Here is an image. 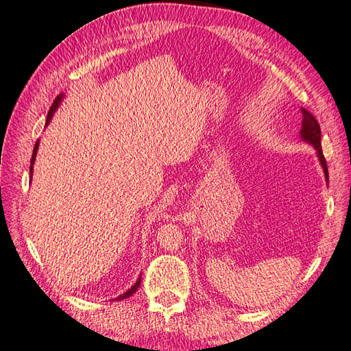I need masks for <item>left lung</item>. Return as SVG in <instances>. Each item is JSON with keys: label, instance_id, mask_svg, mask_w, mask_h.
<instances>
[{"label": "left lung", "instance_id": "obj_1", "mask_svg": "<svg viewBox=\"0 0 351 351\" xmlns=\"http://www.w3.org/2000/svg\"><path fill=\"white\" fill-rule=\"evenodd\" d=\"M302 114H303V121H302V130H300V136L302 139L307 143H311L316 152H317V158H319L321 165L324 168L325 177L328 178V167H326V161L325 156L322 154V146H321V127L319 123L316 121L315 117L304 108H302Z\"/></svg>", "mask_w": 351, "mask_h": 351}]
</instances>
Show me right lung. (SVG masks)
I'll list each match as a JSON object with an SVG mask.
<instances>
[{
  "mask_svg": "<svg viewBox=\"0 0 351 351\" xmlns=\"http://www.w3.org/2000/svg\"><path fill=\"white\" fill-rule=\"evenodd\" d=\"M62 98H64V93H60L58 97L56 98V101L52 102V105H51V108H49V111H48V117H47V125L49 124V121H51V119H52V115H54V112H56V110L58 108V105L61 104V101H62ZM38 146H39V142H36L35 143V147H34V155H32V159H30V176H32V173H34V162H35V158H36V152H38ZM139 285H141V277L137 278V281H136V284L132 287L130 290H127L124 294H121V295H119L117 297L115 300H123V299H127V297H130L133 293H136L137 291V289H139Z\"/></svg>",
  "mask_w": 351,
  "mask_h": 351,
  "instance_id": "1",
  "label": "right lung"
}]
</instances>
